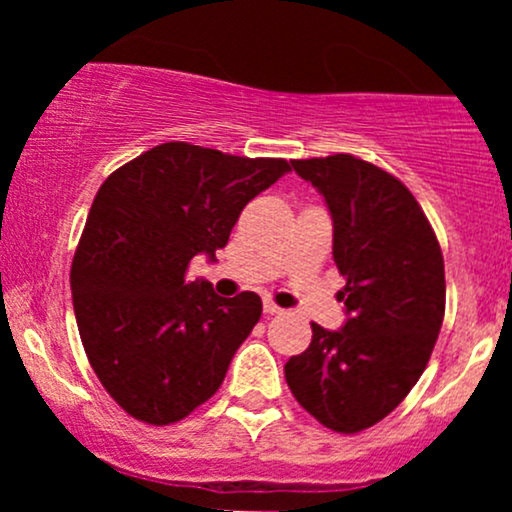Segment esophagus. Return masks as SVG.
<instances>
[{
    "label": "esophagus",
    "mask_w": 512,
    "mask_h": 512,
    "mask_svg": "<svg viewBox=\"0 0 512 512\" xmlns=\"http://www.w3.org/2000/svg\"><path fill=\"white\" fill-rule=\"evenodd\" d=\"M264 315H279L281 313V308L276 303H272V301H264Z\"/></svg>",
    "instance_id": "1"
}]
</instances>
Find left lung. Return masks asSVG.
<instances>
[{
	"label": "left lung",
	"instance_id": "8db88e82",
	"mask_svg": "<svg viewBox=\"0 0 512 512\" xmlns=\"http://www.w3.org/2000/svg\"><path fill=\"white\" fill-rule=\"evenodd\" d=\"M291 166L332 214L346 322L334 332L313 322V342L284 366L286 383L322 426L358 433L424 373L445 315L443 252L424 209L383 168L351 154Z\"/></svg>",
	"mask_w": 512,
	"mask_h": 512
}]
</instances>
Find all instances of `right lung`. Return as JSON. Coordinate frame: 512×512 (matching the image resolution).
Wrapping results in <instances>:
<instances>
[{
	"mask_svg": "<svg viewBox=\"0 0 512 512\" xmlns=\"http://www.w3.org/2000/svg\"><path fill=\"white\" fill-rule=\"evenodd\" d=\"M289 170L284 158L168 142L101 185L74 252V315L88 363L129 416L175 424L221 387L262 301L216 296L187 267L214 260L245 204Z\"/></svg>",
	"mask_w": 512,
	"mask_h": 512,
	"instance_id": "1",
	"label": "right lung"
}]
</instances>
